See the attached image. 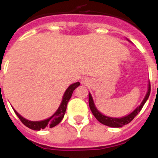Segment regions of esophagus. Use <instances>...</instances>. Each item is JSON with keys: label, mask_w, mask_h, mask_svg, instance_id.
Listing matches in <instances>:
<instances>
[{"label": "esophagus", "mask_w": 158, "mask_h": 158, "mask_svg": "<svg viewBox=\"0 0 158 158\" xmlns=\"http://www.w3.org/2000/svg\"><path fill=\"white\" fill-rule=\"evenodd\" d=\"M88 82H89V80L87 78H83V79H82V83H83V84H87V83H88Z\"/></svg>", "instance_id": "esophagus-1"}]
</instances>
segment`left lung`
Returning <instances> with one entry per match:
<instances>
[{
  "label": "left lung",
  "mask_w": 158,
  "mask_h": 158,
  "mask_svg": "<svg viewBox=\"0 0 158 158\" xmlns=\"http://www.w3.org/2000/svg\"><path fill=\"white\" fill-rule=\"evenodd\" d=\"M150 83H149V86H148V91L145 94V98H144L143 101L142 102V103L140 104L139 106L136 108V109L134 110V111L132 113H130V114L127 115V116H125V117L120 118H110V117H107V116H105V115L102 114V113H100L98 111L97 108L95 107V106H94V101H93L92 96L91 94L89 93V106H90V109L92 112V114H94V116L95 117V118L101 123L102 124L106 125V126H108V127H123L124 125H127L128 123H130L134 118L136 117L137 114L141 111V110L142 109L143 107L144 104L145 103V102L147 101L148 98H149V94H150Z\"/></svg>",
  "instance_id": "8db88e82"
}]
</instances>
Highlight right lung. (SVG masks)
<instances>
[{
  "label": "right lung",
  "instance_id": "add662e5",
  "mask_svg": "<svg viewBox=\"0 0 158 158\" xmlns=\"http://www.w3.org/2000/svg\"><path fill=\"white\" fill-rule=\"evenodd\" d=\"M80 85L79 82L77 83H72L71 85H70L68 88L66 90L65 93H64V96H63V99L61 104L59 106L58 110H56V113L50 117L49 118L45 119L43 121H36V122H33V121H29L25 119L24 118H23L21 115L19 114L15 110L14 112L16 113V114L17 115V117L20 118V120L21 121V123L26 126L28 128L31 129V130H40L42 129H44L45 127H50V128H52V127H56V125H58L59 123L62 121V119L64 118V116L65 114L66 109H67V106H68V102H69L70 98H71V95H72V93L75 90V89L77 87H79Z\"/></svg>",
  "mask_w": 158,
  "mask_h": 158
}]
</instances>
